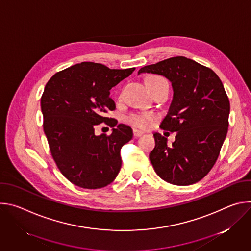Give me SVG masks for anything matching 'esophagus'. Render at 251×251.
Masks as SVG:
<instances>
[{
	"instance_id": "34e87169",
	"label": "esophagus",
	"mask_w": 251,
	"mask_h": 251,
	"mask_svg": "<svg viewBox=\"0 0 251 251\" xmlns=\"http://www.w3.org/2000/svg\"><path fill=\"white\" fill-rule=\"evenodd\" d=\"M143 134L142 131H140V130H138V129H133V135H134V137L135 138H138V137H141Z\"/></svg>"
}]
</instances>
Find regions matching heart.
I'll use <instances>...</instances> for the list:
<instances>
[{
  "label": "heart",
  "mask_w": 251,
  "mask_h": 251,
  "mask_svg": "<svg viewBox=\"0 0 251 251\" xmlns=\"http://www.w3.org/2000/svg\"><path fill=\"white\" fill-rule=\"evenodd\" d=\"M146 81H152V82H165L167 81L164 77L158 76V75H152L149 76ZM156 119L155 115L152 113H144V112H138V113H131L128 116H126L125 121L129 123L130 125L141 128V129H147L151 123Z\"/></svg>",
  "instance_id": "b5f03b06"
}]
</instances>
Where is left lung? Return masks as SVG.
Segmentation results:
<instances>
[{"label": "left lung", "instance_id": "8db88e82", "mask_svg": "<svg viewBox=\"0 0 251 251\" xmlns=\"http://www.w3.org/2000/svg\"><path fill=\"white\" fill-rule=\"evenodd\" d=\"M143 73L165 76L174 91L160 127L176 135L169 146L167 138L154 134V170L167 183L196 184L216 164L227 134L230 105L224 84L213 70L185 56L144 66L138 75Z\"/></svg>", "mask_w": 251, "mask_h": 251}]
</instances>
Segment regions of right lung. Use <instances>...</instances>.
<instances>
[{"label":"right lung","instance_id":"add662e5","mask_svg":"<svg viewBox=\"0 0 251 251\" xmlns=\"http://www.w3.org/2000/svg\"><path fill=\"white\" fill-rule=\"evenodd\" d=\"M134 70L81 62L56 73L48 81L41 99L44 131L57 168L75 186L100 189L117 176L120 150L133 132L106 113L116 108L110 89ZM103 122L116 128L110 135L97 136L94 129Z\"/></svg>","mask_w":251,"mask_h":251}]
</instances>
